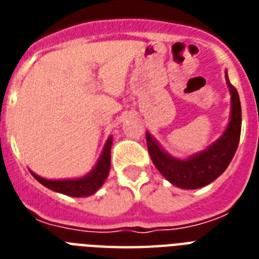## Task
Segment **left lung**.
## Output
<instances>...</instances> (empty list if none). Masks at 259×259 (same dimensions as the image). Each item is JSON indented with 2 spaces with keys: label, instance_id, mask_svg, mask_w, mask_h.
I'll return each instance as SVG.
<instances>
[{
  "label": "left lung",
  "instance_id": "1",
  "mask_svg": "<svg viewBox=\"0 0 259 259\" xmlns=\"http://www.w3.org/2000/svg\"><path fill=\"white\" fill-rule=\"evenodd\" d=\"M227 86L231 93V102H233L231 119L223 136L204 152L188 160H176L168 156L165 152H162L157 142L150 137V134L146 133V146L154 166L173 185L184 189L201 188L212 183L230 165L239 145L242 110L237 89L230 83L229 78H227Z\"/></svg>",
  "mask_w": 259,
  "mask_h": 259
}]
</instances>
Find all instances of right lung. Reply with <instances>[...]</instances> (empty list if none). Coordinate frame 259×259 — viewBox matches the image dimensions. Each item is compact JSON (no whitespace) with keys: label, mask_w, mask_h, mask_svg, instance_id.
<instances>
[{"label":"right lung","mask_w":259,"mask_h":259,"mask_svg":"<svg viewBox=\"0 0 259 259\" xmlns=\"http://www.w3.org/2000/svg\"><path fill=\"white\" fill-rule=\"evenodd\" d=\"M111 144H113V138L110 137L106 142L105 149L102 152L101 158H99L95 168L82 179H76V180H47V179H42V177L34 175L33 172L30 173L33 175V177L38 183H41L44 187L52 189V191L74 197L90 196L105 183L106 177L109 175Z\"/></svg>","instance_id":"1"}]
</instances>
